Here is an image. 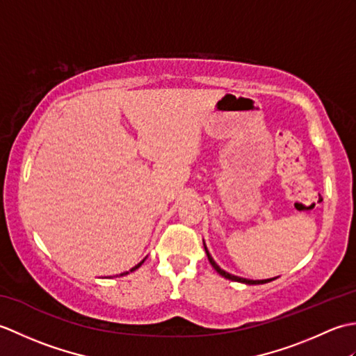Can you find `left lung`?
<instances>
[{
	"mask_svg": "<svg viewBox=\"0 0 356 356\" xmlns=\"http://www.w3.org/2000/svg\"><path fill=\"white\" fill-rule=\"evenodd\" d=\"M203 246H205V252H207V257H208V260H209V263H211V266H213L222 277L231 280V282H238V283H245V284H264V283H269V282H272V280L277 278V277H275V278H266V280H249V278L232 275V274H229V272L223 270V269H222L220 266H218V264L214 261V259H213V257H211V254H209V251H208L205 241H203Z\"/></svg>",
	"mask_w": 356,
	"mask_h": 356,
	"instance_id": "left-lung-1",
	"label": "left lung"
}]
</instances>
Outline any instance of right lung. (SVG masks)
I'll list each match as a JSON object with an SVG mask.
<instances>
[{
	"label": "right lung",
	"mask_w": 356,
	"mask_h": 356,
	"mask_svg": "<svg viewBox=\"0 0 356 356\" xmlns=\"http://www.w3.org/2000/svg\"><path fill=\"white\" fill-rule=\"evenodd\" d=\"M145 259H147V257H145ZM145 259H143L140 263H138V264H136V266L134 268H131L130 270H128V272H124V274H119V277H122V275H127V274H130V272H133V270H136V269H138V268H140L142 266V263L143 261H145Z\"/></svg>",
	"instance_id": "1"
}]
</instances>
